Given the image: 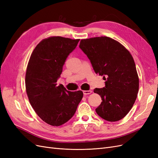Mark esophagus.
<instances>
[{"label": "esophagus", "mask_w": 158, "mask_h": 158, "mask_svg": "<svg viewBox=\"0 0 158 158\" xmlns=\"http://www.w3.org/2000/svg\"><path fill=\"white\" fill-rule=\"evenodd\" d=\"M92 90H84L83 91V93H84V95H89L90 94H92Z\"/></svg>", "instance_id": "1"}]
</instances>
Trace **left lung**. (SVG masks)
I'll use <instances>...</instances> for the list:
<instances>
[{"mask_svg": "<svg viewBox=\"0 0 158 158\" xmlns=\"http://www.w3.org/2000/svg\"><path fill=\"white\" fill-rule=\"evenodd\" d=\"M79 47L95 73L106 80V86L94 90L102 100L95 111L107 121L121 120L132 109L139 88L132 56L120 43L106 36L82 40Z\"/></svg>", "mask_w": 158, "mask_h": 158, "instance_id": "8db88e82", "label": "left lung"}]
</instances>
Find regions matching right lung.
I'll list each match as a JSON object with an SVG mask.
<instances>
[{
    "label": "right lung",
    "mask_w": 158,
    "mask_h": 158,
    "mask_svg": "<svg viewBox=\"0 0 158 158\" xmlns=\"http://www.w3.org/2000/svg\"><path fill=\"white\" fill-rule=\"evenodd\" d=\"M79 41L60 36L46 38L35 47L28 62L25 79L28 99L37 115L51 126L69 121L83 98L82 91L70 92L56 83Z\"/></svg>",
    "instance_id": "add662e5"
}]
</instances>
